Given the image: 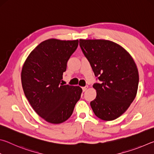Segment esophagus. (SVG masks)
I'll use <instances>...</instances> for the list:
<instances>
[{
    "mask_svg": "<svg viewBox=\"0 0 154 154\" xmlns=\"http://www.w3.org/2000/svg\"><path fill=\"white\" fill-rule=\"evenodd\" d=\"M88 88V85H86V86H85V87H83V88H82L83 92H85V91H86Z\"/></svg>",
    "mask_w": 154,
    "mask_h": 154,
    "instance_id": "1",
    "label": "esophagus"
}]
</instances>
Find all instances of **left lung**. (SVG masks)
Masks as SVG:
<instances>
[{
    "instance_id": "1",
    "label": "left lung",
    "mask_w": 154,
    "mask_h": 154,
    "mask_svg": "<svg viewBox=\"0 0 154 154\" xmlns=\"http://www.w3.org/2000/svg\"><path fill=\"white\" fill-rule=\"evenodd\" d=\"M83 54L100 83H95L96 97L90 103L94 113L111 121L124 113L136 97L139 72L133 58L111 41L79 39Z\"/></svg>"
}]
</instances>
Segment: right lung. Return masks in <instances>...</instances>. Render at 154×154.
<instances>
[{
  "label": "right lung",
  "instance_id": "obj_1",
  "mask_svg": "<svg viewBox=\"0 0 154 154\" xmlns=\"http://www.w3.org/2000/svg\"><path fill=\"white\" fill-rule=\"evenodd\" d=\"M78 44V39L44 41L30 52L22 66L21 80L26 97L36 113L49 123L67 120L81 97L79 86L61 83Z\"/></svg>",
  "mask_w": 154,
  "mask_h": 154
}]
</instances>
